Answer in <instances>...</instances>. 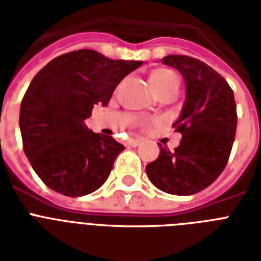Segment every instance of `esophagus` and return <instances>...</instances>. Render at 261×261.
<instances>
[{
	"label": "esophagus",
	"instance_id": "1",
	"mask_svg": "<svg viewBox=\"0 0 261 261\" xmlns=\"http://www.w3.org/2000/svg\"><path fill=\"white\" fill-rule=\"evenodd\" d=\"M141 143H142V139L141 138H128L127 139V145H128V146L135 147V146H139Z\"/></svg>",
	"mask_w": 261,
	"mask_h": 261
}]
</instances>
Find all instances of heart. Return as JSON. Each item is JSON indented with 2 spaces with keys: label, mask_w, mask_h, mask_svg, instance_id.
<instances>
[{
  "label": "heart",
  "mask_w": 261,
  "mask_h": 261,
  "mask_svg": "<svg viewBox=\"0 0 261 261\" xmlns=\"http://www.w3.org/2000/svg\"><path fill=\"white\" fill-rule=\"evenodd\" d=\"M149 81H150L151 87H153L155 93H159L160 90L165 89V88L171 87L173 84H178L177 75L174 74L172 70H168V69L154 70L149 77Z\"/></svg>",
  "instance_id": "1"
}]
</instances>
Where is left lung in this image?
I'll list each match as a JSON object with an SVG mask.
<instances>
[{"label": "left lung", "instance_id": "left-lung-1", "mask_svg": "<svg viewBox=\"0 0 261 261\" xmlns=\"http://www.w3.org/2000/svg\"><path fill=\"white\" fill-rule=\"evenodd\" d=\"M186 83V101L173 127L182 135L173 151L160 145V155L146 165L147 177L172 195H194L213 184L225 169L234 142L237 108L226 80L199 59L167 55Z\"/></svg>", "mask_w": 261, "mask_h": 261}]
</instances>
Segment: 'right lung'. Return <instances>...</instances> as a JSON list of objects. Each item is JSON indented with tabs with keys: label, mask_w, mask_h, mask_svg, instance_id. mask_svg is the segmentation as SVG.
<instances>
[{
	"label": "right lung",
	"mask_w": 261,
	"mask_h": 261,
	"mask_svg": "<svg viewBox=\"0 0 261 261\" xmlns=\"http://www.w3.org/2000/svg\"><path fill=\"white\" fill-rule=\"evenodd\" d=\"M142 63L77 50L54 58L35 75L18 124L27 159L48 188L77 198L106 182L124 146L89 130L85 119L94 104L108 106L119 83Z\"/></svg>",
	"instance_id": "obj_1"
}]
</instances>
